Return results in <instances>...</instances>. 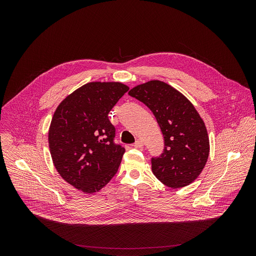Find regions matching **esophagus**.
Masks as SVG:
<instances>
[{"label":"esophagus","instance_id":"1","mask_svg":"<svg viewBox=\"0 0 256 256\" xmlns=\"http://www.w3.org/2000/svg\"><path fill=\"white\" fill-rule=\"evenodd\" d=\"M142 146H144V142H142L140 140H136V142L134 144V148H138V149L142 148Z\"/></svg>","mask_w":256,"mask_h":256}]
</instances>
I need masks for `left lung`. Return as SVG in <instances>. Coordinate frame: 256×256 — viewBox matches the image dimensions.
Returning a JSON list of instances; mask_svg holds the SVG:
<instances>
[{"instance_id": "obj_1", "label": "left lung", "mask_w": 256, "mask_h": 256, "mask_svg": "<svg viewBox=\"0 0 256 256\" xmlns=\"http://www.w3.org/2000/svg\"><path fill=\"white\" fill-rule=\"evenodd\" d=\"M128 95L153 112L164 136L163 153L151 160L154 175L171 188L190 184L202 171L210 153L208 132L194 106L158 80L132 88Z\"/></svg>"}]
</instances>
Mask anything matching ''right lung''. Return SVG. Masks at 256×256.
Listing matches in <instances>:
<instances>
[{
	"label": "right lung",
	"instance_id": "obj_1",
	"mask_svg": "<svg viewBox=\"0 0 256 256\" xmlns=\"http://www.w3.org/2000/svg\"><path fill=\"white\" fill-rule=\"evenodd\" d=\"M128 91L118 82H91L62 100L54 114L48 132L54 165L85 194L100 190L118 170L126 150L114 142L108 114Z\"/></svg>",
	"mask_w": 256,
	"mask_h": 256
}]
</instances>
